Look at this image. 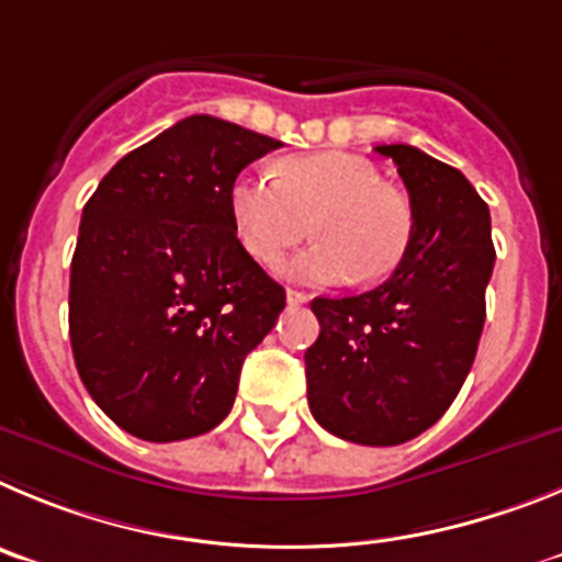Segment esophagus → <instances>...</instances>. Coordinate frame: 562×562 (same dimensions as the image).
Here are the masks:
<instances>
[{"label": "esophagus", "mask_w": 562, "mask_h": 562, "mask_svg": "<svg viewBox=\"0 0 562 562\" xmlns=\"http://www.w3.org/2000/svg\"><path fill=\"white\" fill-rule=\"evenodd\" d=\"M285 300L288 305H305V302H311V296H307L305 291H293V288H288Z\"/></svg>", "instance_id": "obj_1"}]
</instances>
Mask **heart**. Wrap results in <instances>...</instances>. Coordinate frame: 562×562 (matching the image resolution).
Returning a JSON list of instances; mask_svg holds the SVG:
<instances>
[{
  "instance_id": "obj_1",
  "label": "heart",
  "mask_w": 562,
  "mask_h": 562,
  "mask_svg": "<svg viewBox=\"0 0 562 562\" xmlns=\"http://www.w3.org/2000/svg\"><path fill=\"white\" fill-rule=\"evenodd\" d=\"M232 226L257 262L280 260L307 229L318 237L282 266L311 285L389 280L412 249L414 212L372 161L311 154L282 161L271 176L240 173L229 187Z\"/></svg>"
}]
</instances>
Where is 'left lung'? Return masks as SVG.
I'll return each instance as SVG.
<instances>
[{
    "mask_svg": "<svg viewBox=\"0 0 562 562\" xmlns=\"http://www.w3.org/2000/svg\"><path fill=\"white\" fill-rule=\"evenodd\" d=\"M375 150L408 190L412 249L375 291L311 302L307 406L347 442L401 445L448 412L473 367L495 249L487 204L457 168L412 145Z\"/></svg>",
    "mask_w": 562,
    "mask_h": 562,
    "instance_id": "obj_1",
    "label": "left lung"
}]
</instances>
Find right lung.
I'll return each mask as SVG.
<instances>
[{"mask_svg":"<svg viewBox=\"0 0 562 562\" xmlns=\"http://www.w3.org/2000/svg\"><path fill=\"white\" fill-rule=\"evenodd\" d=\"M280 145L193 114L125 154L86 201L69 338L80 381L123 431L176 442L232 412L285 291L237 240L229 187Z\"/></svg>","mask_w":562,"mask_h":562,"instance_id":"add662e5","label":"right lung"}]
</instances>
